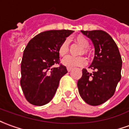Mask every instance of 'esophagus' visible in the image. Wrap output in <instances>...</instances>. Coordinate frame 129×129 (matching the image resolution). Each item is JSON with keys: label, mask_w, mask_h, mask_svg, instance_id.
Here are the masks:
<instances>
[{"label": "esophagus", "mask_w": 129, "mask_h": 129, "mask_svg": "<svg viewBox=\"0 0 129 129\" xmlns=\"http://www.w3.org/2000/svg\"><path fill=\"white\" fill-rule=\"evenodd\" d=\"M67 71H68V72H70V71H72V68H67Z\"/></svg>", "instance_id": "1"}]
</instances>
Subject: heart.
Segmentation results:
<instances>
[{
	"mask_svg": "<svg viewBox=\"0 0 129 129\" xmlns=\"http://www.w3.org/2000/svg\"><path fill=\"white\" fill-rule=\"evenodd\" d=\"M76 40L77 43H80L83 47H87L89 46L88 40L82 36H79L76 38ZM69 51V41L68 40H65L61 44V45L58 48V54L61 56H65L67 54ZM84 52H87V49H84ZM87 61L86 58L84 56H68L66 58L62 60V63L65 66L68 68H75V67H82L86 64Z\"/></svg>",
	"mask_w": 129,
	"mask_h": 129,
	"instance_id": "1",
	"label": "heart"
}]
</instances>
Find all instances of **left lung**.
<instances>
[{
  "instance_id": "8db88e82",
  "label": "left lung",
  "mask_w": 129,
  "mask_h": 129,
  "mask_svg": "<svg viewBox=\"0 0 129 129\" xmlns=\"http://www.w3.org/2000/svg\"><path fill=\"white\" fill-rule=\"evenodd\" d=\"M91 40L95 56L89 68L93 73L82 69V76L77 82L80 96L90 105L102 104L115 93L121 80L122 60L117 45L112 37L101 30H81Z\"/></svg>"
}]
</instances>
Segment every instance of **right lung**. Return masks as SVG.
I'll use <instances>...</instances> for the list:
<instances>
[{"instance_id":"right-lung-1","label":"right lung","mask_w":129,"mask_h":129,"mask_svg":"<svg viewBox=\"0 0 129 129\" xmlns=\"http://www.w3.org/2000/svg\"><path fill=\"white\" fill-rule=\"evenodd\" d=\"M73 30H52L39 33L28 42L21 63L20 84L28 102L37 106L48 103L59 81L68 73L60 63L58 48ZM59 64L53 68L54 64Z\"/></svg>"}]
</instances>
